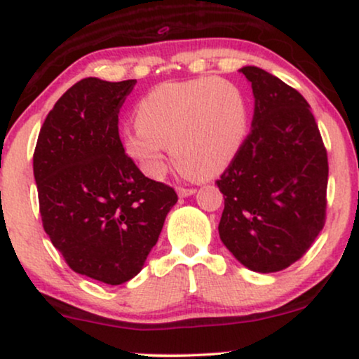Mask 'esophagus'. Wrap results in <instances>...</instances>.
I'll use <instances>...</instances> for the list:
<instances>
[{
    "instance_id": "obj_1",
    "label": "esophagus",
    "mask_w": 359,
    "mask_h": 359,
    "mask_svg": "<svg viewBox=\"0 0 359 359\" xmlns=\"http://www.w3.org/2000/svg\"><path fill=\"white\" fill-rule=\"evenodd\" d=\"M178 196L180 198H188V196H193L196 193V189L193 188H178Z\"/></svg>"
}]
</instances>
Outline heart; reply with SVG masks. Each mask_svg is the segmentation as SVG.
<instances>
[{"label":"heart","instance_id":"heart-1","mask_svg":"<svg viewBox=\"0 0 359 359\" xmlns=\"http://www.w3.org/2000/svg\"><path fill=\"white\" fill-rule=\"evenodd\" d=\"M137 127H126L127 156L150 178H161L166 149L194 180L217 176L235 160L248 129V104L232 81L196 78L161 83L135 107Z\"/></svg>","mask_w":359,"mask_h":359}]
</instances>
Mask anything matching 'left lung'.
Wrapping results in <instances>:
<instances>
[{"label": "left lung", "mask_w": 359, "mask_h": 359, "mask_svg": "<svg viewBox=\"0 0 359 359\" xmlns=\"http://www.w3.org/2000/svg\"><path fill=\"white\" fill-rule=\"evenodd\" d=\"M252 130L217 186L224 194L220 240L245 268L276 273L311 248L325 224L328 161L301 93L258 67Z\"/></svg>", "instance_id": "1"}]
</instances>
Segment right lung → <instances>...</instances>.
Returning a JSON list of instances; mask_svg holds the SVG:
<instances>
[{
    "instance_id": "right-lung-1",
    "label": "right lung",
    "mask_w": 359,
    "mask_h": 359,
    "mask_svg": "<svg viewBox=\"0 0 359 359\" xmlns=\"http://www.w3.org/2000/svg\"><path fill=\"white\" fill-rule=\"evenodd\" d=\"M135 83H75L47 114L34 151L43 230L73 271L111 286L140 273L178 201L119 139L117 116Z\"/></svg>"
}]
</instances>
